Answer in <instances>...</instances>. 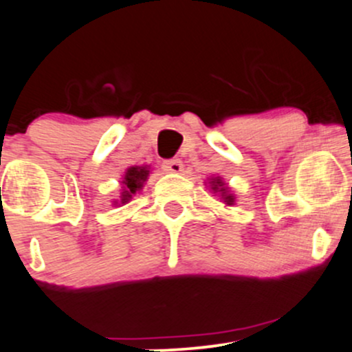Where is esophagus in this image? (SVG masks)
<instances>
[{"label":"esophagus","mask_w":352,"mask_h":352,"mask_svg":"<svg viewBox=\"0 0 352 352\" xmlns=\"http://www.w3.org/2000/svg\"><path fill=\"white\" fill-rule=\"evenodd\" d=\"M183 168L184 166L179 159H173V161L164 162V171H168V173H176V175H179V173L183 171Z\"/></svg>","instance_id":"1"}]
</instances>
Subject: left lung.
I'll list each match as a JSON object with an SVG mask.
<instances>
[{"instance_id": "8db88e82", "label": "left lung", "mask_w": 352, "mask_h": 352, "mask_svg": "<svg viewBox=\"0 0 352 352\" xmlns=\"http://www.w3.org/2000/svg\"><path fill=\"white\" fill-rule=\"evenodd\" d=\"M207 181H208V188L212 190V193L219 195V197H221V200L224 201L228 207L234 205L236 197L231 193V190H229V186L224 183V179H222L221 176H212V177H208Z\"/></svg>"}]
</instances>
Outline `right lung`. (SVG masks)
I'll list each match as a JSON object with an SVG mask.
<instances>
[{
    "mask_svg": "<svg viewBox=\"0 0 352 352\" xmlns=\"http://www.w3.org/2000/svg\"><path fill=\"white\" fill-rule=\"evenodd\" d=\"M151 175V166H131L126 169L123 177H121V195L120 198H114V207H121L126 205L131 198L137 193L144 190L145 181L148 179Z\"/></svg>",
    "mask_w": 352,
    "mask_h": 352,
    "instance_id": "add662e5",
    "label": "right lung"
}]
</instances>
